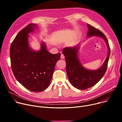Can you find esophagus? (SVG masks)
<instances>
[{
    "label": "esophagus",
    "mask_w": 122,
    "mask_h": 122,
    "mask_svg": "<svg viewBox=\"0 0 122 122\" xmlns=\"http://www.w3.org/2000/svg\"><path fill=\"white\" fill-rule=\"evenodd\" d=\"M61 58L62 59H63L65 58V56H64V54H61Z\"/></svg>",
    "instance_id": "1"
}]
</instances>
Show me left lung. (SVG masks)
Wrapping results in <instances>:
<instances>
[{
    "mask_svg": "<svg viewBox=\"0 0 122 122\" xmlns=\"http://www.w3.org/2000/svg\"><path fill=\"white\" fill-rule=\"evenodd\" d=\"M87 25L88 29L87 38L98 36L103 39L108 47V54L103 64L99 68L92 70L83 66L79 60L78 53L81 42L75 46L63 49L62 52L65 58L66 72L69 81L73 86L81 90L93 86L103 77L106 71L110 54L108 41L104 34L90 25L87 24Z\"/></svg>",
    "mask_w": 122,
    "mask_h": 122,
    "instance_id": "left-lung-1",
    "label": "left lung"
}]
</instances>
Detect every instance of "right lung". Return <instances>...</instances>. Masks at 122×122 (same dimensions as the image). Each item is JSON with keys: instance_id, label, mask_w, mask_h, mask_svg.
<instances>
[{"instance_id": "add662e5", "label": "right lung", "mask_w": 122, "mask_h": 122, "mask_svg": "<svg viewBox=\"0 0 122 122\" xmlns=\"http://www.w3.org/2000/svg\"><path fill=\"white\" fill-rule=\"evenodd\" d=\"M37 28L36 24H30L19 32L11 43L10 56L12 70L17 80L29 91L41 92L49 86L61 53H50L42 41L39 50L30 47L29 34Z\"/></svg>"}]
</instances>
